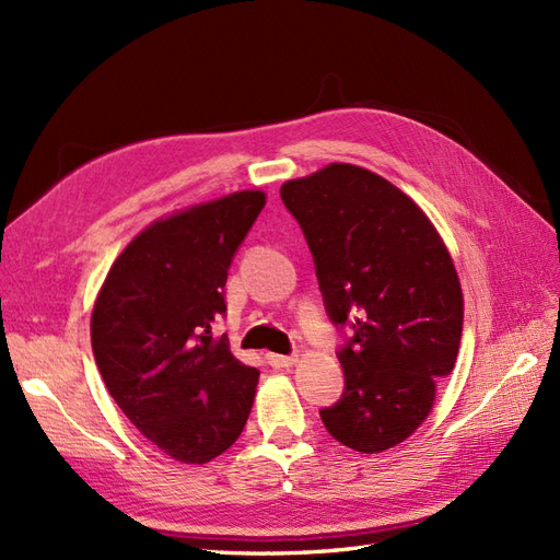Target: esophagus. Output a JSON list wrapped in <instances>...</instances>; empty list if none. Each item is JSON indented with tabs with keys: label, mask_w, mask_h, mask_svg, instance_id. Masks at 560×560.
I'll return each mask as SVG.
<instances>
[{
	"label": "esophagus",
	"mask_w": 560,
	"mask_h": 560,
	"mask_svg": "<svg viewBox=\"0 0 560 560\" xmlns=\"http://www.w3.org/2000/svg\"><path fill=\"white\" fill-rule=\"evenodd\" d=\"M266 362L273 366V369H287L296 362V354H276V352H268L266 354Z\"/></svg>",
	"instance_id": "34e87169"
}]
</instances>
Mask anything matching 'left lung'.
I'll return each mask as SVG.
<instances>
[{
	"label": "left lung",
	"mask_w": 560,
	"mask_h": 560,
	"mask_svg": "<svg viewBox=\"0 0 560 560\" xmlns=\"http://www.w3.org/2000/svg\"><path fill=\"white\" fill-rule=\"evenodd\" d=\"M280 198L343 334L336 358L346 387L319 418L348 448H393L428 418L460 348L463 290L451 254L409 196L358 165L284 182Z\"/></svg>",
	"instance_id": "obj_1"
}]
</instances>
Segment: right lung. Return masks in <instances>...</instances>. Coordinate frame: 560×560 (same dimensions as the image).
Masks as SVG:
<instances>
[{
  "mask_svg": "<svg viewBox=\"0 0 560 560\" xmlns=\"http://www.w3.org/2000/svg\"><path fill=\"white\" fill-rule=\"evenodd\" d=\"M266 206L238 191L144 229L97 294L91 341L109 395L151 444L186 465L241 436L259 371L214 338L235 252Z\"/></svg>",
  "mask_w": 560,
  "mask_h": 560,
  "instance_id": "right-lung-1",
  "label": "right lung"
}]
</instances>
